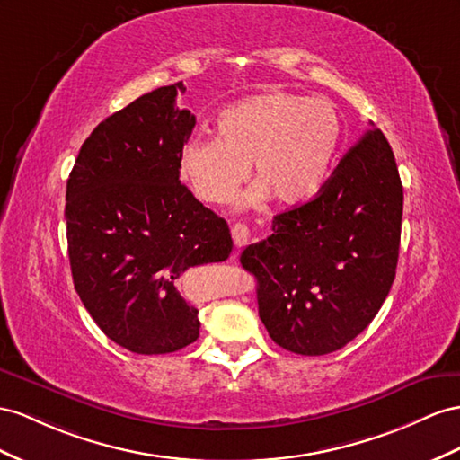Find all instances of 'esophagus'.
<instances>
[{"mask_svg":"<svg viewBox=\"0 0 460 460\" xmlns=\"http://www.w3.org/2000/svg\"><path fill=\"white\" fill-rule=\"evenodd\" d=\"M231 234H233V243L237 249H243V246L251 239V231L244 226V223H234L231 229Z\"/></svg>","mask_w":460,"mask_h":460,"instance_id":"34e87169","label":"esophagus"}]
</instances>
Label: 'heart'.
<instances>
[{"instance_id": "obj_1", "label": "heart", "mask_w": 460, "mask_h": 460, "mask_svg": "<svg viewBox=\"0 0 460 460\" xmlns=\"http://www.w3.org/2000/svg\"><path fill=\"white\" fill-rule=\"evenodd\" d=\"M340 136L342 120L328 99L270 91L219 112L216 139H188L179 169L198 199L221 206L237 194L251 164V204L274 196L278 204L297 206L328 181Z\"/></svg>"}]
</instances>
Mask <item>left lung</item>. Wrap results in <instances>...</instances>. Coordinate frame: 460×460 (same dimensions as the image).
Wrapping results in <instances>:
<instances>
[{
	"label": "left lung",
	"mask_w": 460,
	"mask_h": 460,
	"mask_svg": "<svg viewBox=\"0 0 460 460\" xmlns=\"http://www.w3.org/2000/svg\"><path fill=\"white\" fill-rule=\"evenodd\" d=\"M402 199L394 153L371 128L311 202L246 246L241 264L258 278V314L278 346L324 356L369 326L396 276Z\"/></svg>",
	"instance_id": "obj_1"
}]
</instances>
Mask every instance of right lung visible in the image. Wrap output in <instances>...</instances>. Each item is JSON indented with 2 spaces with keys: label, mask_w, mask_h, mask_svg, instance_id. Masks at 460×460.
Wrapping results in <instances>:
<instances>
[{
  "label": "right lung",
  "mask_w": 460,
  "mask_h": 460,
  "mask_svg": "<svg viewBox=\"0 0 460 460\" xmlns=\"http://www.w3.org/2000/svg\"><path fill=\"white\" fill-rule=\"evenodd\" d=\"M182 81L146 93L81 146L66 188L67 252L81 303L112 342L141 356L199 336L179 293L188 268L227 261V221L181 182L196 116L176 107Z\"/></svg>",
  "instance_id": "right-lung-1"
}]
</instances>
